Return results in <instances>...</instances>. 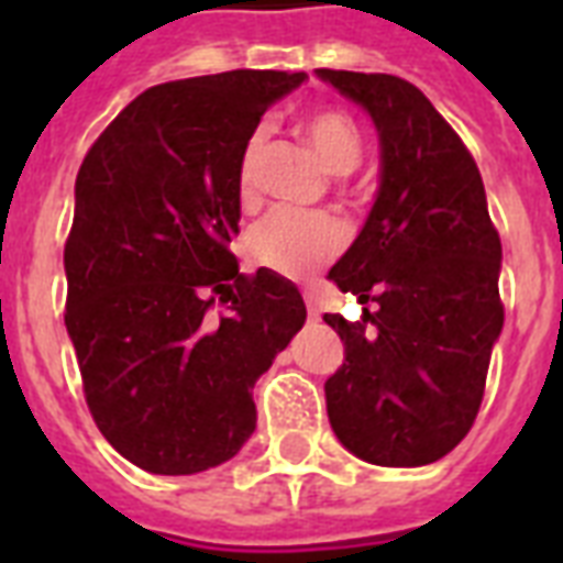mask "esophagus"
Returning <instances> with one entry per match:
<instances>
[{
  "instance_id": "obj_1",
  "label": "esophagus",
  "mask_w": 563,
  "mask_h": 563,
  "mask_svg": "<svg viewBox=\"0 0 563 563\" xmlns=\"http://www.w3.org/2000/svg\"><path fill=\"white\" fill-rule=\"evenodd\" d=\"M303 300H307L309 321H318V318H321V312H318V298H316V291H312V289L303 291Z\"/></svg>"
}]
</instances>
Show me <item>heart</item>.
<instances>
[{
    "mask_svg": "<svg viewBox=\"0 0 563 563\" xmlns=\"http://www.w3.org/2000/svg\"><path fill=\"white\" fill-rule=\"evenodd\" d=\"M303 134L330 172H351L362 154V134L351 113L339 108H318L303 117ZM265 134L254 131L239 154V192L247 195L256 184V166ZM247 254L256 265L280 277H307L327 265L344 245L342 224L321 212H300L280 207L247 230Z\"/></svg>",
    "mask_w": 563,
    "mask_h": 563,
    "instance_id": "heart-1",
    "label": "heart"
}]
</instances>
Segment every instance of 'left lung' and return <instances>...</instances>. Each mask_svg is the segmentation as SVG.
Segmentation results:
<instances>
[{
	"label": "left lung",
	"mask_w": 563,
	"mask_h": 563,
	"mask_svg": "<svg viewBox=\"0 0 563 563\" xmlns=\"http://www.w3.org/2000/svg\"><path fill=\"white\" fill-rule=\"evenodd\" d=\"M368 110L383 180L365 228L330 280L365 307L342 335L344 362L324 383L330 427L353 455L383 467L438 462L479 415L503 330V245L473 154L406 78L318 69Z\"/></svg>",
	"instance_id": "obj_1"
}]
</instances>
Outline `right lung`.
<instances>
[{
  "label": "right lung",
  "instance_id": "right-lung-1",
  "mask_svg": "<svg viewBox=\"0 0 563 563\" xmlns=\"http://www.w3.org/2000/svg\"><path fill=\"white\" fill-rule=\"evenodd\" d=\"M307 75L230 69L148 87L75 178L64 245L66 333L84 400L128 462L189 476L256 427L251 388L307 321L300 291L239 274V154Z\"/></svg>",
  "mask_w": 563,
  "mask_h": 563
}]
</instances>
